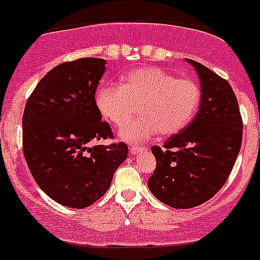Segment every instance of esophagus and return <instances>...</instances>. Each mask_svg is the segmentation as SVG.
Listing matches in <instances>:
<instances>
[{
	"label": "esophagus",
	"instance_id": "34e87169",
	"mask_svg": "<svg viewBox=\"0 0 260 260\" xmlns=\"http://www.w3.org/2000/svg\"><path fill=\"white\" fill-rule=\"evenodd\" d=\"M146 150H147V149H145V147H142V146H136V145H132V146L129 147V151H131V154H132V155L141 154V152L146 151Z\"/></svg>",
	"mask_w": 260,
	"mask_h": 260
}]
</instances>
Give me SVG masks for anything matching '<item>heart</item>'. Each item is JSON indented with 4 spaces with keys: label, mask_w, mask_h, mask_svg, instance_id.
Returning <instances> with one entry per match:
<instances>
[{
    "label": "heart",
    "mask_w": 260,
    "mask_h": 260,
    "mask_svg": "<svg viewBox=\"0 0 260 260\" xmlns=\"http://www.w3.org/2000/svg\"><path fill=\"white\" fill-rule=\"evenodd\" d=\"M200 87L191 78H176L160 68H138L128 73L122 83L104 84L96 92L101 115L116 127L136 120L120 131L129 142L146 141L157 133L169 136L190 123L200 104Z\"/></svg>",
    "instance_id": "obj_1"
}]
</instances>
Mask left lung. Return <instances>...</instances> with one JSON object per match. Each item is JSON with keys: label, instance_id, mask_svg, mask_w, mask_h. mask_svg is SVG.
Listing matches in <instances>:
<instances>
[{"label": "left lung", "instance_id": "8db88e82", "mask_svg": "<svg viewBox=\"0 0 260 260\" xmlns=\"http://www.w3.org/2000/svg\"><path fill=\"white\" fill-rule=\"evenodd\" d=\"M187 61L200 78V108L163 147L152 146L156 168L147 181L155 198L177 209L198 207L222 188L242 141V118L232 87L209 68Z\"/></svg>", "mask_w": 260, "mask_h": 260}]
</instances>
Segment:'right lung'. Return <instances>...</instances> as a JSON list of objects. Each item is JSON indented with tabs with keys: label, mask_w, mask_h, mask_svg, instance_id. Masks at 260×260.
<instances>
[{
	"label": "right lung",
	"mask_w": 260,
	"mask_h": 260,
	"mask_svg": "<svg viewBox=\"0 0 260 260\" xmlns=\"http://www.w3.org/2000/svg\"><path fill=\"white\" fill-rule=\"evenodd\" d=\"M106 61L83 57L47 73L31 92L23 114V152L43 192L64 207H89L109 190L127 159L124 142L114 138L96 106Z\"/></svg>",
	"instance_id": "obj_1"
}]
</instances>
